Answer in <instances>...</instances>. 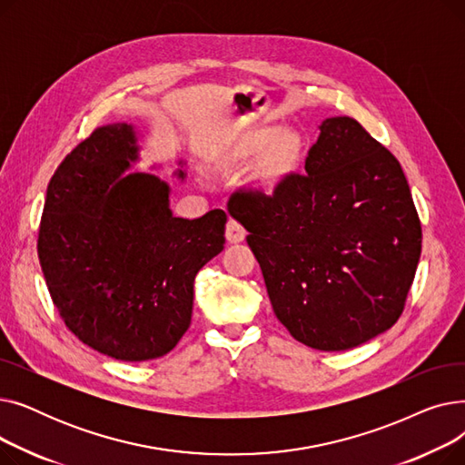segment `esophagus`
Returning a JSON list of instances; mask_svg holds the SVG:
<instances>
[{"label": "esophagus", "mask_w": 465, "mask_h": 465, "mask_svg": "<svg viewBox=\"0 0 465 465\" xmlns=\"http://www.w3.org/2000/svg\"><path fill=\"white\" fill-rule=\"evenodd\" d=\"M245 235H247L245 228H242L237 223V220L230 218L228 224H226V239H228V242H241L242 239H245Z\"/></svg>", "instance_id": "34e87169"}]
</instances>
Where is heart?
I'll return each instance as SVG.
<instances>
[{
    "instance_id": "b5f03b06",
    "label": "heart",
    "mask_w": 465,
    "mask_h": 465,
    "mask_svg": "<svg viewBox=\"0 0 465 465\" xmlns=\"http://www.w3.org/2000/svg\"><path fill=\"white\" fill-rule=\"evenodd\" d=\"M254 156L252 183L273 192L300 169L305 156V139L294 128H254L237 135L214 156V165L233 169L249 163Z\"/></svg>"
}]
</instances>
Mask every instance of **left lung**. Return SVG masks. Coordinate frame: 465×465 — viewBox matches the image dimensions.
Here are the masks:
<instances>
[{"instance_id":"obj_1","label":"left lung","mask_w":465,"mask_h":465,"mask_svg":"<svg viewBox=\"0 0 465 465\" xmlns=\"http://www.w3.org/2000/svg\"><path fill=\"white\" fill-rule=\"evenodd\" d=\"M305 171L272 195L235 192L228 211L249 232L290 335L311 349L347 351L401 316L422 249L420 218L396 156L351 116L322 122Z\"/></svg>"}]
</instances>
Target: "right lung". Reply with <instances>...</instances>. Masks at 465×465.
Listing matches in <instances>:
<instances>
[{
    "label": "right lung",
    "instance_id": "add662e5",
    "mask_svg": "<svg viewBox=\"0 0 465 465\" xmlns=\"http://www.w3.org/2000/svg\"><path fill=\"white\" fill-rule=\"evenodd\" d=\"M137 151L124 122L81 141L48 183L37 239L48 292L69 331L122 361L175 349L190 326L193 279L223 252L228 220L223 209L173 216L163 181L122 175Z\"/></svg>",
    "mask_w": 465,
    "mask_h": 465
}]
</instances>
